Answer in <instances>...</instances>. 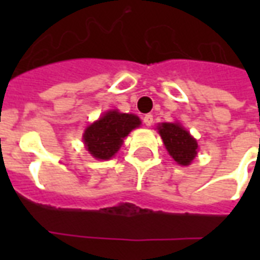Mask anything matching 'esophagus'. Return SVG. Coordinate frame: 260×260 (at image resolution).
I'll return each instance as SVG.
<instances>
[{"mask_svg":"<svg viewBox=\"0 0 260 260\" xmlns=\"http://www.w3.org/2000/svg\"><path fill=\"white\" fill-rule=\"evenodd\" d=\"M143 122H144L147 126L152 125V122H154V117H152V114H146V116L143 117Z\"/></svg>","mask_w":260,"mask_h":260,"instance_id":"1","label":"esophagus"}]
</instances>
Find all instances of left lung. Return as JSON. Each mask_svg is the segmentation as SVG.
Wrapping results in <instances>:
<instances>
[{
  "label": "left lung",
  "mask_w": 260,
  "mask_h": 260,
  "mask_svg": "<svg viewBox=\"0 0 260 260\" xmlns=\"http://www.w3.org/2000/svg\"><path fill=\"white\" fill-rule=\"evenodd\" d=\"M158 129L174 160L181 166L190 165L197 155L198 144L196 139L191 138L185 128L174 122H163L162 125L158 126Z\"/></svg>",
  "instance_id": "left-lung-1"
}]
</instances>
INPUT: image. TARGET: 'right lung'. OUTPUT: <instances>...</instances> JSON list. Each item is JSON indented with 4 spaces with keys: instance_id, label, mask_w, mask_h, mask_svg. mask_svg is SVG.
Here are the masks:
<instances>
[{
    "instance_id": "right-lung-1",
    "label": "right lung",
    "mask_w": 260,
    "mask_h": 260,
    "mask_svg": "<svg viewBox=\"0 0 260 260\" xmlns=\"http://www.w3.org/2000/svg\"><path fill=\"white\" fill-rule=\"evenodd\" d=\"M139 125L140 120L138 116L112 110L87 126L83 134V142L94 158L106 160L117 152L122 139Z\"/></svg>"
}]
</instances>
